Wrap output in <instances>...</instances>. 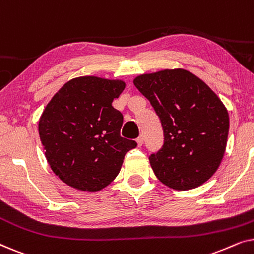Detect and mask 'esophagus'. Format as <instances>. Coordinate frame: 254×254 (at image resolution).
I'll use <instances>...</instances> for the list:
<instances>
[{"mask_svg": "<svg viewBox=\"0 0 254 254\" xmlns=\"http://www.w3.org/2000/svg\"><path fill=\"white\" fill-rule=\"evenodd\" d=\"M136 142H137V145L138 147H142V144H143V136H138L137 138H136Z\"/></svg>", "mask_w": 254, "mask_h": 254, "instance_id": "esophagus-1", "label": "esophagus"}]
</instances>
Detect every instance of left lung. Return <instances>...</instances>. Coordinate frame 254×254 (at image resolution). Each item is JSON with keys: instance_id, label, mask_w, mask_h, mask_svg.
Returning <instances> with one entry per match:
<instances>
[{"instance_id": "8db88e82", "label": "left lung", "mask_w": 254, "mask_h": 254, "mask_svg": "<svg viewBox=\"0 0 254 254\" xmlns=\"http://www.w3.org/2000/svg\"><path fill=\"white\" fill-rule=\"evenodd\" d=\"M134 85L157 113L164 143L149 156L155 175L170 189H195L216 172L229 133L228 111L213 90L185 69L143 74Z\"/></svg>"}]
</instances>
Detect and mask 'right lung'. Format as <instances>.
Segmentation results:
<instances>
[{"label": "right lung", "instance_id": "1", "mask_svg": "<svg viewBox=\"0 0 254 254\" xmlns=\"http://www.w3.org/2000/svg\"><path fill=\"white\" fill-rule=\"evenodd\" d=\"M124 81L83 76L65 83L45 107L39 136L53 172L79 190L98 192L120 172L137 143L120 136L124 117L112 102Z\"/></svg>", "mask_w": 254, "mask_h": 254}]
</instances>
